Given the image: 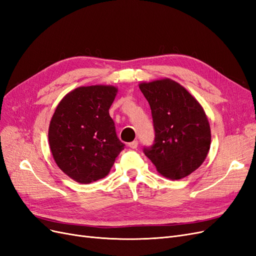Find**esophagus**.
<instances>
[{
  "label": "esophagus",
  "instance_id": "esophagus-1",
  "mask_svg": "<svg viewBox=\"0 0 256 256\" xmlns=\"http://www.w3.org/2000/svg\"><path fill=\"white\" fill-rule=\"evenodd\" d=\"M138 142L136 141V140H134V141H132V142H130L129 144H128V146L130 147V148H132V150H136V147H138Z\"/></svg>",
  "mask_w": 256,
  "mask_h": 256
}]
</instances>
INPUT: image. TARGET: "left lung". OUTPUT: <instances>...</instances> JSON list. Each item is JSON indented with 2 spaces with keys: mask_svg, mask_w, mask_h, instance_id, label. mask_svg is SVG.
<instances>
[{
  "mask_svg": "<svg viewBox=\"0 0 256 256\" xmlns=\"http://www.w3.org/2000/svg\"><path fill=\"white\" fill-rule=\"evenodd\" d=\"M150 104L154 141L144 147L157 171L177 180L200 166L210 148V127L203 108L177 82L164 79L141 83Z\"/></svg>",
  "mask_w": 256,
  "mask_h": 256,
  "instance_id": "1",
  "label": "left lung"
}]
</instances>
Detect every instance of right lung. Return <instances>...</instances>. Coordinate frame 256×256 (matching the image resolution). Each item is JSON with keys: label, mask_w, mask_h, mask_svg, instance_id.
<instances>
[{"label": "right lung", "mask_w": 256, "mask_h": 256, "mask_svg": "<svg viewBox=\"0 0 256 256\" xmlns=\"http://www.w3.org/2000/svg\"><path fill=\"white\" fill-rule=\"evenodd\" d=\"M116 92L110 85L78 88L60 100L52 116V156L76 182L90 184L106 176L125 147L109 114Z\"/></svg>", "instance_id": "right-lung-1"}]
</instances>
